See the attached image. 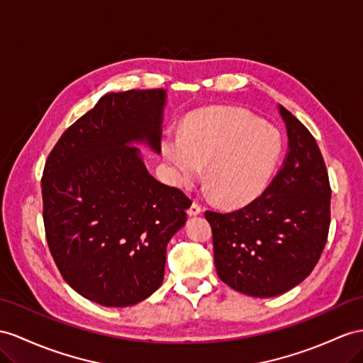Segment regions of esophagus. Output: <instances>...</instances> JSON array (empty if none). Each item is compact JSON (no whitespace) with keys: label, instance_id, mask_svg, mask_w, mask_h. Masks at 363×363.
I'll list each match as a JSON object with an SVG mask.
<instances>
[{"label":"esophagus","instance_id":"esophagus-1","mask_svg":"<svg viewBox=\"0 0 363 363\" xmlns=\"http://www.w3.org/2000/svg\"><path fill=\"white\" fill-rule=\"evenodd\" d=\"M187 213H189V216H198V215H201V213H202V207L199 206L198 202H193L191 206L189 207Z\"/></svg>","mask_w":363,"mask_h":363}]
</instances>
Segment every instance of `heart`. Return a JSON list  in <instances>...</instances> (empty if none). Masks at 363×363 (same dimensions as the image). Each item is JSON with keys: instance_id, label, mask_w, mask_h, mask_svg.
<instances>
[{"instance_id": "1", "label": "heart", "mask_w": 363, "mask_h": 363, "mask_svg": "<svg viewBox=\"0 0 363 363\" xmlns=\"http://www.w3.org/2000/svg\"><path fill=\"white\" fill-rule=\"evenodd\" d=\"M282 150L277 128L228 107L193 111L184 121L181 136L162 139L172 182L179 187L191 185L206 165L207 189L227 207L245 206L268 187Z\"/></svg>"}]
</instances>
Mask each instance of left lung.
Instances as JSON below:
<instances>
[{
	"instance_id": "1",
	"label": "left lung",
	"mask_w": 363,
	"mask_h": 363,
	"mask_svg": "<svg viewBox=\"0 0 363 363\" xmlns=\"http://www.w3.org/2000/svg\"><path fill=\"white\" fill-rule=\"evenodd\" d=\"M279 113L288 153L270 185L242 208L206 211L218 276L255 297L299 285L318 264L330 228L331 189L318 143L285 107Z\"/></svg>"
}]
</instances>
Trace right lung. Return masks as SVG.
I'll use <instances>...</instances> for the list:
<instances>
[{
	"label": "right lung",
	"mask_w": 363,
	"mask_h": 363,
	"mask_svg": "<svg viewBox=\"0 0 363 363\" xmlns=\"http://www.w3.org/2000/svg\"><path fill=\"white\" fill-rule=\"evenodd\" d=\"M167 91L107 93L45 161L43 218L61 276L86 299L130 306L164 281L167 244L191 201L147 172L135 144L161 153Z\"/></svg>",
	"instance_id": "obj_1"
}]
</instances>
